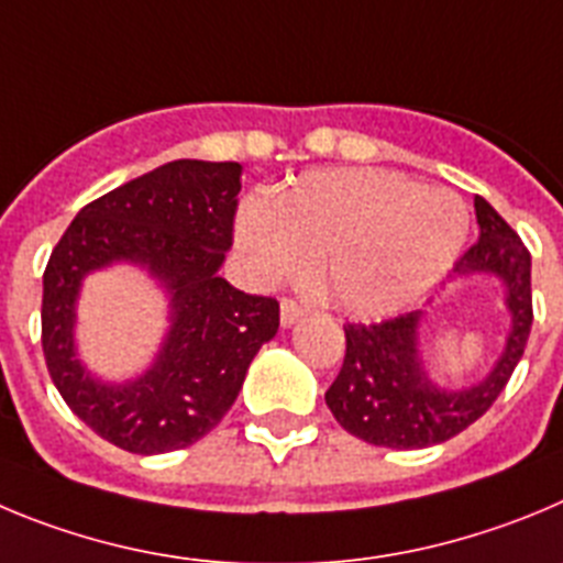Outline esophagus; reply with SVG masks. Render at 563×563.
Returning a JSON list of instances; mask_svg holds the SVG:
<instances>
[{
  "label": "esophagus",
  "instance_id": "obj_1",
  "mask_svg": "<svg viewBox=\"0 0 563 563\" xmlns=\"http://www.w3.org/2000/svg\"><path fill=\"white\" fill-rule=\"evenodd\" d=\"M302 313H306L302 311V306H297L294 300H283L280 302V325L291 328L297 319H302Z\"/></svg>",
  "mask_w": 563,
  "mask_h": 563
}]
</instances>
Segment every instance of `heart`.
I'll use <instances>...</instances> for the list:
<instances>
[{
    "instance_id": "b5f03b06",
    "label": "heart",
    "mask_w": 563,
    "mask_h": 563,
    "mask_svg": "<svg viewBox=\"0 0 563 563\" xmlns=\"http://www.w3.org/2000/svg\"><path fill=\"white\" fill-rule=\"evenodd\" d=\"M468 210L440 187L376 168L313 170L252 196L235 244L252 280H291L317 261L322 291L353 317L401 311L452 269Z\"/></svg>"
}]
</instances>
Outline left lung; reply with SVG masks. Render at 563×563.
<instances>
[{"instance_id":"8db88e82","label":"left lung","mask_w":563,"mask_h":563,"mask_svg":"<svg viewBox=\"0 0 563 563\" xmlns=\"http://www.w3.org/2000/svg\"><path fill=\"white\" fill-rule=\"evenodd\" d=\"M479 241L454 263V277L490 275L503 283L510 331L494 367L468 387H443L429 376L420 347L427 311H409L378 325H344L342 369L328 387L325 404L339 427L358 440L387 449H427L454 438L488 412L519 364L530 325V252L508 221L474 199Z\"/></svg>"}]
</instances>
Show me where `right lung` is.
Segmentation results:
<instances>
[{
  "mask_svg": "<svg viewBox=\"0 0 563 563\" xmlns=\"http://www.w3.org/2000/svg\"><path fill=\"white\" fill-rule=\"evenodd\" d=\"M238 162L176 159L86 205L44 272L42 347L67 407L131 454L194 445L219 427L246 369L275 339L280 306L238 291L219 275L232 246ZM129 262L169 294V331L134 379L106 383L74 344L79 286L92 271Z\"/></svg>",
  "mask_w": 563,
  "mask_h": 563,
  "instance_id": "right-lung-1",
  "label": "right lung"
}]
</instances>
